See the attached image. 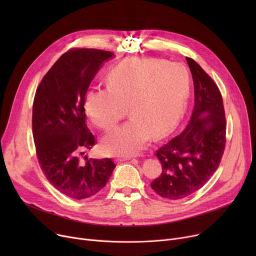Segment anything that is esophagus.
<instances>
[{
  "label": "esophagus",
  "mask_w": 256,
  "mask_h": 256,
  "mask_svg": "<svg viewBox=\"0 0 256 256\" xmlns=\"http://www.w3.org/2000/svg\"><path fill=\"white\" fill-rule=\"evenodd\" d=\"M130 158H128V156H124V158H118L117 160H118V162H124V160H128Z\"/></svg>",
  "instance_id": "1"
}]
</instances>
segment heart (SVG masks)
Segmentation results:
<instances>
[{
  "label": "heart",
  "instance_id": "b5f03b06",
  "mask_svg": "<svg viewBox=\"0 0 256 256\" xmlns=\"http://www.w3.org/2000/svg\"><path fill=\"white\" fill-rule=\"evenodd\" d=\"M190 96V74L180 63L158 58H128L106 74V87L90 88L84 108L90 120L110 130L126 114L130 120L102 140V150L115 156L141 152L152 136L160 138L182 118Z\"/></svg>",
  "mask_w": 256,
  "mask_h": 256
}]
</instances>
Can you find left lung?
<instances>
[{"mask_svg":"<svg viewBox=\"0 0 256 256\" xmlns=\"http://www.w3.org/2000/svg\"><path fill=\"white\" fill-rule=\"evenodd\" d=\"M186 62L195 91L192 117L182 134L156 152L163 169L150 184L158 195L170 200L189 196L206 184L221 163L226 143L221 92L195 60L186 57Z\"/></svg>","mask_w":256,"mask_h":256,"instance_id":"left-lung-1","label":"left lung"}]
</instances>
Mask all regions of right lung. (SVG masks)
Here are the masks:
<instances>
[{
    "mask_svg": "<svg viewBox=\"0 0 256 256\" xmlns=\"http://www.w3.org/2000/svg\"><path fill=\"white\" fill-rule=\"evenodd\" d=\"M113 56L96 48H72L36 89L32 130L39 166L52 186L74 199L98 194L116 166L110 158L80 160L96 143L86 124V92L104 61Z\"/></svg>",
    "mask_w": 256,
    "mask_h": 256,
    "instance_id": "right-lung-1",
    "label": "right lung"
}]
</instances>
